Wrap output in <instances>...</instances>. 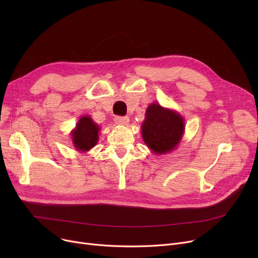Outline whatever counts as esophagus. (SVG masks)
<instances>
[{
	"label": "esophagus",
	"instance_id": "esophagus-1",
	"mask_svg": "<svg viewBox=\"0 0 258 258\" xmlns=\"http://www.w3.org/2000/svg\"><path fill=\"white\" fill-rule=\"evenodd\" d=\"M115 122L119 125H127L128 122H130V118L128 117H120L117 116L115 118Z\"/></svg>",
	"mask_w": 258,
	"mask_h": 258
}]
</instances>
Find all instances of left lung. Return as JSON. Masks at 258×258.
<instances>
[{"instance_id":"left-lung-1","label":"left lung","mask_w":258,"mask_h":258,"mask_svg":"<svg viewBox=\"0 0 258 258\" xmlns=\"http://www.w3.org/2000/svg\"><path fill=\"white\" fill-rule=\"evenodd\" d=\"M142 139L155 155H165L178 147L185 132L184 118L158 102L147 106L141 124Z\"/></svg>"}]
</instances>
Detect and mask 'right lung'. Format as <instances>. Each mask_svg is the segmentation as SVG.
I'll return each instance as SVG.
<instances>
[{"label":"right lung","instance_id":"1","mask_svg":"<svg viewBox=\"0 0 258 258\" xmlns=\"http://www.w3.org/2000/svg\"><path fill=\"white\" fill-rule=\"evenodd\" d=\"M100 127L95 123L92 117L85 115L77 121L76 126L71 131L72 144L76 151L80 153H87L98 143Z\"/></svg>","mask_w":258,"mask_h":258}]
</instances>
